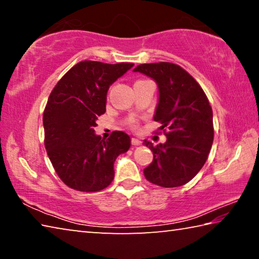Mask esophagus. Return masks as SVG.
<instances>
[{
  "label": "esophagus",
  "mask_w": 259,
  "mask_h": 259,
  "mask_svg": "<svg viewBox=\"0 0 259 259\" xmlns=\"http://www.w3.org/2000/svg\"><path fill=\"white\" fill-rule=\"evenodd\" d=\"M131 144H133L134 146H138L142 144V140L138 139V138H131Z\"/></svg>",
  "instance_id": "obj_1"
}]
</instances>
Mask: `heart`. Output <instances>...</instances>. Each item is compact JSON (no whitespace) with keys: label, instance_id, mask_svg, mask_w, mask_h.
<instances>
[{"label":"heart","instance_id":"heart-1","mask_svg":"<svg viewBox=\"0 0 259 259\" xmlns=\"http://www.w3.org/2000/svg\"><path fill=\"white\" fill-rule=\"evenodd\" d=\"M129 125L131 126V128H136V125H137V124H136V122H135L134 120H131V121L129 122Z\"/></svg>","mask_w":259,"mask_h":259}]
</instances>
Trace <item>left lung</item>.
Here are the masks:
<instances>
[{"mask_svg":"<svg viewBox=\"0 0 259 259\" xmlns=\"http://www.w3.org/2000/svg\"><path fill=\"white\" fill-rule=\"evenodd\" d=\"M154 78L159 87L154 121L161 123L166 142L153 146L152 163L144 169L148 182L161 187L185 185L208 159L213 142L212 109L195 78L179 65L153 63L134 69ZM168 131L166 132V129Z\"/></svg>","mask_w":259,"mask_h":259,"instance_id":"left-lung-1","label":"left lung"}]
</instances>
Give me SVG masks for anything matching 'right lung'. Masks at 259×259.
<instances>
[{
	"mask_svg": "<svg viewBox=\"0 0 259 259\" xmlns=\"http://www.w3.org/2000/svg\"><path fill=\"white\" fill-rule=\"evenodd\" d=\"M134 66L131 63L80 61L57 82L43 112L45 146L65 185L98 192L114 179V162L130 147V137L113 131L107 139L95 135L106 112L109 85Z\"/></svg>",
	"mask_w": 259,
	"mask_h": 259,
	"instance_id": "obj_1",
	"label": "right lung"
}]
</instances>
